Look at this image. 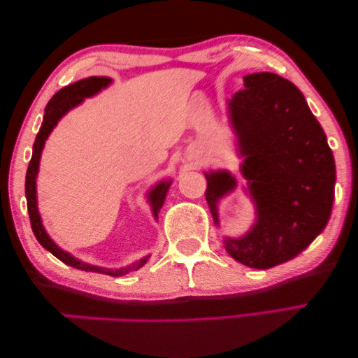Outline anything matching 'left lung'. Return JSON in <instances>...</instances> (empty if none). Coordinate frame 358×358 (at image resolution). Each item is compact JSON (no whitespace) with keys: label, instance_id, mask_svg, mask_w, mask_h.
<instances>
[{"label":"left lung","instance_id":"obj_1","mask_svg":"<svg viewBox=\"0 0 358 358\" xmlns=\"http://www.w3.org/2000/svg\"><path fill=\"white\" fill-rule=\"evenodd\" d=\"M228 114L257 219L244 236L225 238V249L245 266L273 268L303 252L328 224L335 158L303 93L278 74L244 76V89L228 99ZM204 176L206 201L219 225L217 203L234 190L236 179L228 171Z\"/></svg>","mask_w":358,"mask_h":358}]
</instances>
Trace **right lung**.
I'll return each instance as SVG.
<instances>
[{
  "label": "right lung",
  "mask_w": 358,
  "mask_h": 358,
  "mask_svg": "<svg viewBox=\"0 0 358 358\" xmlns=\"http://www.w3.org/2000/svg\"><path fill=\"white\" fill-rule=\"evenodd\" d=\"M113 82V79L109 78H96V76H92V78L87 79H80L74 84L63 87L62 90H58L49 103L45 106V113H44V119H43V125L39 128V133L36 139H34L33 144V155L30 160V165H28L27 169V180H25V195H27V206H28V214H30V222H31V230L34 233V236L39 241V244L43 245L44 249H47L50 254H54L58 260H62L66 265L82 269V271H92V273H101V274H109V276H125V274L136 271L141 266L144 265L145 262L149 260V257H144L143 260L134 262L131 265H128L125 268H119V269H108V268H101V266H95V265H89V263H84L76 259L71 254H68L66 250H63L58 248V245L52 241L49 234L44 230L43 220H41L39 210H38V200H36V178H38V171H39V160H41V154H43L45 139L49 138V134L54 130L55 125L58 124V120L71 110L73 108L79 106V104L84 101L85 98H90L93 95H96L98 92H101L103 89ZM169 185H171V180H162L158 182L154 189H150L148 193V201L150 203L152 208V214L154 217L158 219V213L165 203L166 193Z\"/></svg>",
  "instance_id": "right-lung-1"
}]
</instances>
